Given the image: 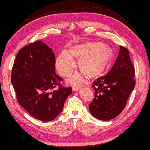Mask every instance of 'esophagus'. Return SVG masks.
<instances>
[{
    "label": "esophagus",
    "mask_w": 150,
    "mask_h": 150,
    "mask_svg": "<svg viewBox=\"0 0 150 150\" xmlns=\"http://www.w3.org/2000/svg\"><path fill=\"white\" fill-rule=\"evenodd\" d=\"M82 88V86H73V91H77L79 89Z\"/></svg>",
    "instance_id": "esophagus-1"
}]
</instances>
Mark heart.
Returning a JSON list of instances; mask_svg holds the SVG:
<instances>
[{"label":"heart","instance_id":"obj_1","mask_svg":"<svg viewBox=\"0 0 150 150\" xmlns=\"http://www.w3.org/2000/svg\"><path fill=\"white\" fill-rule=\"evenodd\" d=\"M79 58V67L90 77L98 76L103 72L112 57V51L109 47L99 42H88L73 47L71 53L64 50L56 60L57 71L63 77L71 74L75 68L74 57ZM83 79L81 74L75 75L71 78L73 83H78Z\"/></svg>","mask_w":150,"mask_h":150}]
</instances>
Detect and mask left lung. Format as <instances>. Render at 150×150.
Instances as JSON below:
<instances>
[{"label":"left lung","mask_w":150,"mask_h":150,"mask_svg":"<svg viewBox=\"0 0 150 150\" xmlns=\"http://www.w3.org/2000/svg\"><path fill=\"white\" fill-rule=\"evenodd\" d=\"M135 68L128 50L120 46L119 55L108 74L98 77L92 84L95 98L89 105L96 119L109 120L122 112L135 86Z\"/></svg>","instance_id":"8db88e82"}]
</instances>
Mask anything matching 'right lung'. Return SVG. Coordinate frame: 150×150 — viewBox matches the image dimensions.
I'll use <instances>...</instances> for the list:
<instances>
[{
  "label": "right lung",
  "mask_w": 150,
  "mask_h": 150,
  "mask_svg": "<svg viewBox=\"0 0 150 150\" xmlns=\"http://www.w3.org/2000/svg\"><path fill=\"white\" fill-rule=\"evenodd\" d=\"M11 81L18 104L31 116L51 121L62 111L71 87L60 83L55 73V54L42 40L18 51L11 70Z\"/></svg>",
  "instance_id": "1"
}]
</instances>
